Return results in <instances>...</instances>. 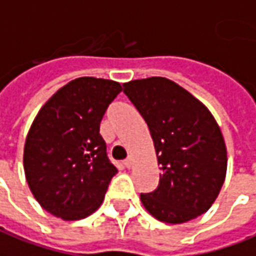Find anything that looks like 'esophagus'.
I'll use <instances>...</instances> for the list:
<instances>
[{"mask_svg":"<svg viewBox=\"0 0 256 256\" xmlns=\"http://www.w3.org/2000/svg\"><path fill=\"white\" fill-rule=\"evenodd\" d=\"M123 164H124V166H126L128 169H130V168L133 166V158H132V156H128V158L126 159V160H124Z\"/></svg>","mask_w":256,"mask_h":256,"instance_id":"obj_1","label":"esophagus"}]
</instances>
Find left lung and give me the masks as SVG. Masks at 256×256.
Instances as JSON below:
<instances>
[{
	"mask_svg": "<svg viewBox=\"0 0 256 256\" xmlns=\"http://www.w3.org/2000/svg\"><path fill=\"white\" fill-rule=\"evenodd\" d=\"M148 124L160 166L158 187L141 202L158 220L184 223L205 214L226 178L228 152L215 118L187 90L165 78L123 84Z\"/></svg>",
	"mask_w": 256,
	"mask_h": 256,
	"instance_id": "8db88e82",
	"label": "left lung"
}]
</instances>
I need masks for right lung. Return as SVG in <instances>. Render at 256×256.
I'll return each instance as SVG.
<instances>
[{
  "label": "right lung",
  "mask_w": 256,
  "mask_h": 256,
  "mask_svg": "<svg viewBox=\"0 0 256 256\" xmlns=\"http://www.w3.org/2000/svg\"><path fill=\"white\" fill-rule=\"evenodd\" d=\"M118 82L78 78L48 100L28 130L23 166L30 191L42 208L64 220L91 215L118 173L100 134Z\"/></svg>",
  "instance_id": "obj_1"
}]
</instances>
